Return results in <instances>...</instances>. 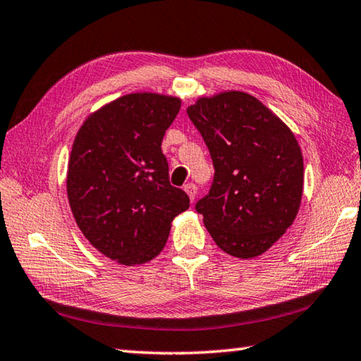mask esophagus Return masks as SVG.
<instances>
[{
    "mask_svg": "<svg viewBox=\"0 0 361 361\" xmlns=\"http://www.w3.org/2000/svg\"><path fill=\"white\" fill-rule=\"evenodd\" d=\"M185 191L189 195V199H191L194 202L195 195H197V186H195L194 183H188V185H185Z\"/></svg>",
    "mask_w": 361,
    "mask_h": 361,
    "instance_id": "1",
    "label": "esophagus"
}]
</instances>
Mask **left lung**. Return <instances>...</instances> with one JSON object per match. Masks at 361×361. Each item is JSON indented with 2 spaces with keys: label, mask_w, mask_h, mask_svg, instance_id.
I'll return each instance as SVG.
<instances>
[{
  "label": "left lung",
  "mask_w": 361,
  "mask_h": 361,
  "mask_svg": "<svg viewBox=\"0 0 361 361\" xmlns=\"http://www.w3.org/2000/svg\"><path fill=\"white\" fill-rule=\"evenodd\" d=\"M188 116L215 167L210 191L195 210L223 252L256 258L285 234L301 205L304 164L295 133L240 90L200 97Z\"/></svg>",
  "instance_id": "1"
}]
</instances>
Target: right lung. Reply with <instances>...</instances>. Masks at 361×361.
Segmentation results:
<instances>
[{
    "label": "right lung",
    "mask_w": 361,
    "mask_h": 361,
    "mask_svg": "<svg viewBox=\"0 0 361 361\" xmlns=\"http://www.w3.org/2000/svg\"><path fill=\"white\" fill-rule=\"evenodd\" d=\"M181 108L178 97L135 92L89 114L73 142L66 194L85 239L119 264L162 252L188 194L170 185L162 138Z\"/></svg>",
    "instance_id": "obj_1"
}]
</instances>
